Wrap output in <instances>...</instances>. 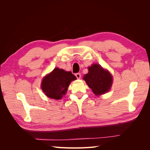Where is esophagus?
Wrapping results in <instances>:
<instances>
[{"label": "esophagus", "mask_w": 150, "mask_h": 150, "mask_svg": "<svg viewBox=\"0 0 150 150\" xmlns=\"http://www.w3.org/2000/svg\"><path fill=\"white\" fill-rule=\"evenodd\" d=\"M75 76H76V77L77 78V79H80L81 78V76L80 73H76L75 74Z\"/></svg>", "instance_id": "esophagus-1"}]
</instances>
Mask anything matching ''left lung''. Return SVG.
<instances>
[{
  "label": "left lung",
  "mask_w": 150,
  "mask_h": 150,
  "mask_svg": "<svg viewBox=\"0 0 150 150\" xmlns=\"http://www.w3.org/2000/svg\"><path fill=\"white\" fill-rule=\"evenodd\" d=\"M88 70V73L83 79L93 92L98 96L109 91L112 83V78L110 72L98 64L89 67Z\"/></svg>",
  "instance_id": "left-lung-1"
}]
</instances>
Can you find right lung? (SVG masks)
I'll return each instance as SVG.
<instances>
[{
  "mask_svg": "<svg viewBox=\"0 0 150 150\" xmlns=\"http://www.w3.org/2000/svg\"><path fill=\"white\" fill-rule=\"evenodd\" d=\"M75 79L76 77L71 72L55 68L43 79L41 88L47 97L60 99L66 94L71 81Z\"/></svg>",
  "mask_w": 150,
  "mask_h": 150,
  "instance_id": "add662e5",
  "label": "right lung"
}]
</instances>
